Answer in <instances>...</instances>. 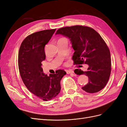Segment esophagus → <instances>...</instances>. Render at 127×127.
<instances>
[{
    "label": "esophagus",
    "mask_w": 127,
    "mask_h": 127,
    "mask_svg": "<svg viewBox=\"0 0 127 127\" xmlns=\"http://www.w3.org/2000/svg\"><path fill=\"white\" fill-rule=\"evenodd\" d=\"M66 72L67 74H72V73H74V71L71 70H66Z\"/></svg>",
    "instance_id": "obj_1"
}]
</instances>
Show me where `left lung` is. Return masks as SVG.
I'll return each instance as SVG.
<instances>
[{"mask_svg": "<svg viewBox=\"0 0 127 127\" xmlns=\"http://www.w3.org/2000/svg\"><path fill=\"white\" fill-rule=\"evenodd\" d=\"M56 34L69 39L75 51L72 58L74 64L88 65L86 71L78 69L77 75L85 74L89 79L82 89L90 93L102 90L109 79L111 62L109 49L101 35L93 29L80 25L60 28Z\"/></svg>", "mask_w": 127, "mask_h": 127, "instance_id": "8db88e82", "label": "left lung"}]
</instances>
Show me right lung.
<instances>
[{
	"mask_svg": "<svg viewBox=\"0 0 127 127\" xmlns=\"http://www.w3.org/2000/svg\"><path fill=\"white\" fill-rule=\"evenodd\" d=\"M56 29L41 31L27 36L18 52V68L23 82L28 89L43 101L55 98L61 90L60 81L66 74L64 70L56 74H44L41 62L45 59V45Z\"/></svg>",
	"mask_w": 127,
	"mask_h": 127,
	"instance_id": "obj_1",
	"label": "right lung"
}]
</instances>
